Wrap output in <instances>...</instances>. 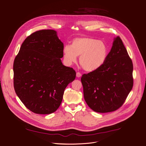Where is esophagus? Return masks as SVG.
Segmentation results:
<instances>
[{"label":"esophagus","mask_w":146,"mask_h":146,"mask_svg":"<svg viewBox=\"0 0 146 146\" xmlns=\"http://www.w3.org/2000/svg\"><path fill=\"white\" fill-rule=\"evenodd\" d=\"M81 74L80 73V72H77V73H76V77H81Z\"/></svg>","instance_id":"1"}]
</instances>
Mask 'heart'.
<instances>
[{
	"instance_id": "b5f03b06",
	"label": "heart",
	"mask_w": 146,
	"mask_h": 146,
	"mask_svg": "<svg viewBox=\"0 0 146 146\" xmlns=\"http://www.w3.org/2000/svg\"><path fill=\"white\" fill-rule=\"evenodd\" d=\"M63 52L68 64L76 62L77 56H80L79 62L82 68L87 72H92L98 69L105 62L108 47L102 40L81 36L74 38L70 45H66Z\"/></svg>"
}]
</instances>
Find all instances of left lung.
I'll return each mask as SVG.
<instances>
[{
  "instance_id": "obj_1",
  "label": "left lung",
  "mask_w": 146,
  "mask_h": 146,
  "mask_svg": "<svg viewBox=\"0 0 146 146\" xmlns=\"http://www.w3.org/2000/svg\"><path fill=\"white\" fill-rule=\"evenodd\" d=\"M133 64L119 36L104 64L98 69L82 76L84 99L94 111L107 113L119 109L133 86Z\"/></svg>"
}]
</instances>
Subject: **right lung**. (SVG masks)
I'll use <instances>...</instances> for the list:
<instances>
[{"label": "right lung", "instance_id": "1", "mask_svg": "<svg viewBox=\"0 0 146 146\" xmlns=\"http://www.w3.org/2000/svg\"><path fill=\"white\" fill-rule=\"evenodd\" d=\"M64 44L56 31L42 30L25 39L15 58V93L35 113L54 112L61 105L65 88L76 78L75 70L61 62Z\"/></svg>", "mask_w": 146, "mask_h": 146}]
</instances>
